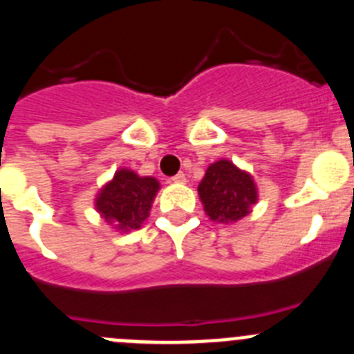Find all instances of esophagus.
<instances>
[{
	"instance_id": "1",
	"label": "esophagus",
	"mask_w": 354,
	"mask_h": 354,
	"mask_svg": "<svg viewBox=\"0 0 354 354\" xmlns=\"http://www.w3.org/2000/svg\"><path fill=\"white\" fill-rule=\"evenodd\" d=\"M171 180H174V183H177V184H184V183H186V175H184L183 171H179V174L171 177Z\"/></svg>"
}]
</instances>
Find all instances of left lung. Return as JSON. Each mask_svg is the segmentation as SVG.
Segmentation results:
<instances>
[{
	"mask_svg": "<svg viewBox=\"0 0 354 354\" xmlns=\"http://www.w3.org/2000/svg\"><path fill=\"white\" fill-rule=\"evenodd\" d=\"M200 202L205 214L216 223H236L252 212L257 204V184L252 174L241 170L232 161L211 162L198 184Z\"/></svg>",
	"mask_w": 354,
	"mask_h": 354,
	"instance_id": "8db88e82",
	"label": "left lung"
}]
</instances>
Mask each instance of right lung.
<instances>
[{
	"mask_svg": "<svg viewBox=\"0 0 354 354\" xmlns=\"http://www.w3.org/2000/svg\"><path fill=\"white\" fill-rule=\"evenodd\" d=\"M159 192L156 177H140L129 168H118L95 195L93 205L102 220L118 230H138L149 218L150 207Z\"/></svg>",
	"mask_w": 354,
	"mask_h": 354,
	"instance_id": "obj_1",
	"label": "right lung"
}]
</instances>
